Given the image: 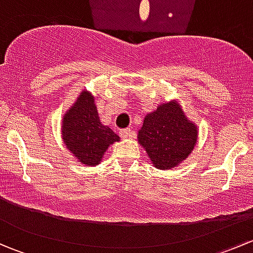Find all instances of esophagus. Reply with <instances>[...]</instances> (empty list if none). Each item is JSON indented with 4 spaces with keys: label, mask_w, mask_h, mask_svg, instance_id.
Returning <instances> with one entry per match:
<instances>
[{
    "label": "esophagus",
    "mask_w": 253,
    "mask_h": 253,
    "mask_svg": "<svg viewBox=\"0 0 253 253\" xmlns=\"http://www.w3.org/2000/svg\"><path fill=\"white\" fill-rule=\"evenodd\" d=\"M132 136H133V132L131 131V128H125L120 131V137L121 138H131Z\"/></svg>",
    "instance_id": "obj_1"
}]
</instances>
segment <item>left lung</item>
<instances>
[{
    "mask_svg": "<svg viewBox=\"0 0 253 253\" xmlns=\"http://www.w3.org/2000/svg\"><path fill=\"white\" fill-rule=\"evenodd\" d=\"M137 138L153 167L169 170L178 167L193 152L198 141V128L174 99L145 115Z\"/></svg>",
    "mask_w": 253,
    "mask_h": 253,
    "instance_id": "obj_1",
    "label": "left lung"
}]
</instances>
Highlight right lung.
Segmentation results:
<instances>
[{"mask_svg":"<svg viewBox=\"0 0 253 253\" xmlns=\"http://www.w3.org/2000/svg\"><path fill=\"white\" fill-rule=\"evenodd\" d=\"M61 137L68 152L85 167L100 164L106 149L120 141L110 127L101 124L95 96L85 89L63 115Z\"/></svg>","mask_w":253,"mask_h":253,"instance_id":"right-lung-1","label":"right lung"}]
</instances>
